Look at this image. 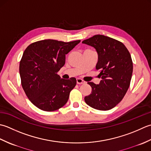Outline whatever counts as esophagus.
<instances>
[{
  "instance_id": "1",
  "label": "esophagus",
  "mask_w": 151,
  "mask_h": 151,
  "mask_svg": "<svg viewBox=\"0 0 151 151\" xmlns=\"http://www.w3.org/2000/svg\"><path fill=\"white\" fill-rule=\"evenodd\" d=\"M77 83L81 85V84H85V82L83 81V80L80 79V78H77Z\"/></svg>"
}]
</instances>
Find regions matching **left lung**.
<instances>
[{"label":"left lung","mask_w":151,"mask_h":151,"mask_svg":"<svg viewBox=\"0 0 151 151\" xmlns=\"http://www.w3.org/2000/svg\"><path fill=\"white\" fill-rule=\"evenodd\" d=\"M82 43L96 50V69L100 70L101 78L98 85L88 82L92 92L85 97V102L94 109L109 110L122 100L130 87L133 72L131 55L122 42L108 36L94 35Z\"/></svg>","instance_id":"left-lung-1"}]
</instances>
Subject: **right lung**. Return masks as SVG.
Listing matches in <instances>:
<instances>
[{
  "instance_id": "obj_1",
  "label": "right lung",
  "mask_w": 151,
  "mask_h": 151,
  "mask_svg": "<svg viewBox=\"0 0 151 151\" xmlns=\"http://www.w3.org/2000/svg\"><path fill=\"white\" fill-rule=\"evenodd\" d=\"M80 42L44 40L30 44L23 52L19 64L21 85L29 100L38 108L53 111L68 100L76 79H61L57 72L65 64L66 55Z\"/></svg>"
}]
</instances>
